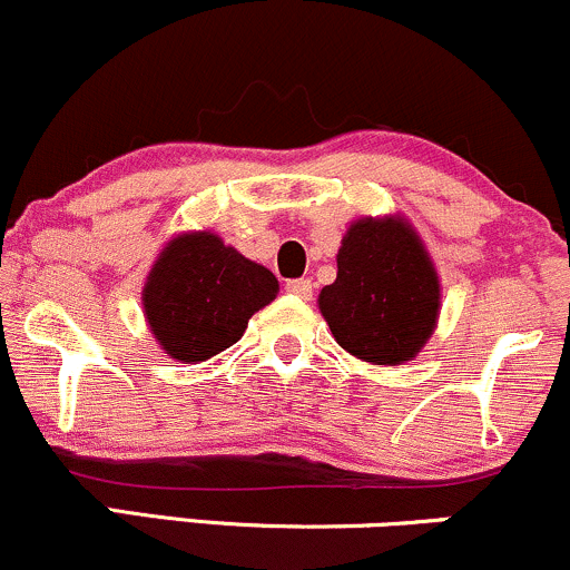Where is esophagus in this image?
I'll return each instance as SVG.
<instances>
[{
  "label": "esophagus",
  "mask_w": 570,
  "mask_h": 570,
  "mask_svg": "<svg viewBox=\"0 0 570 570\" xmlns=\"http://www.w3.org/2000/svg\"><path fill=\"white\" fill-rule=\"evenodd\" d=\"M312 279H287L285 283V291L287 293H293V296H298V298H304V302H309L312 298Z\"/></svg>",
  "instance_id": "esophagus-1"
}]
</instances>
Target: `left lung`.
I'll return each mask as SVG.
<instances>
[{
  "mask_svg": "<svg viewBox=\"0 0 570 570\" xmlns=\"http://www.w3.org/2000/svg\"><path fill=\"white\" fill-rule=\"evenodd\" d=\"M336 279L320 312L347 353L380 366L412 361L433 334L439 277L404 220H357L336 255Z\"/></svg>",
  "mask_w": 570,
  "mask_h": 570,
  "instance_id": "1",
  "label": "left lung"
}]
</instances>
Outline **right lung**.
Returning a JSON list of instances; mask_svg holds the SVG:
<instances>
[{
    "instance_id": "1",
    "label": "right lung",
    "mask_w": 570,
    "mask_h": 570,
    "mask_svg": "<svg viewBox=\"0 0 570 570\" xmlns=\"http://www.w3.org/2000/svg\"><path fill=\"white\" fill-rule=\"evenodd\" d=\"M277 277L215 234L169 242L142 291L158 344L183 363H199L239 342L261 306L277 296Z\"/></svg>"
}]
</instances>
